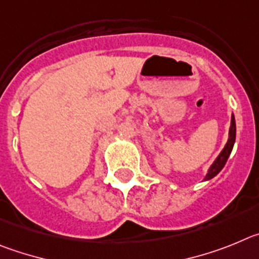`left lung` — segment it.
<instances>
[{
  "mask_svg": "<svg viewBox=\"0 0 259 259\" xmlns=\"http://www.w3.org/2000/svg\"><path fill=\"white\" fill-rule=\"evenodd\" d=\"M235 139H236V122H235V117H234V115H232L231 116V126H230V133H228L227 143H226L225 148L221 151V153L218 155V157L215 158V161H214L213 164H211V166L209 167L208 174H206V177L204 178V181H209V179L214 178V177H215L217 174L220 173L221 170L223 169V166H225L226 162H227L228 156H230V153H231V151H232Z\"/></svg>",
  "mask_w": 259,
  "mask_h": 259,
  "instance_id": "1",
  "label": "left lung"
}]
</instances>
